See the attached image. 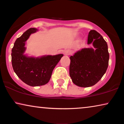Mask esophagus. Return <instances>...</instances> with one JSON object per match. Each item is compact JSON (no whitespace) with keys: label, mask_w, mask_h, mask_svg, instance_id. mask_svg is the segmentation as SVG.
I'll return each instance as SVG.
<instances>
[{"label":"esophagus","mask_w":124,"mask_h":124,"mask_svg":"<svg viewBox=\"0 0 124 124\" xmlns=\"http://www.w3.org/2000/svg\"><path fill=\"white\" fill-rule=\"evenodd\" d=\"M70 52L69 50H65V51H64V55H70Z\"/></svg>","instance_id":"1"}]
</instances>
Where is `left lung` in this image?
Instances as JSON below:
<instances>
[{
    "instance_id": "left-lung-1",
    "label": "left lung",
    "mask_w": 124,
    "mask_h": 124,
    "mask_svg": "<svg viewBox=\"0 0 124 124\" xmlns=\"http://www.w3.org/2000/svg\"><path fill=\"white\" fill-rule=\"evenodd\" d=\"M94 48H82L70 57L69 75L76 85L88 87L95 85L106 72L109 55L107 43L94 30L90 31L87 44Z\"/></svg>"
}]
</instances>
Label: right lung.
I'll use <instances>...</instances> for the list:
<instances>
[{
    "mask_svg": "<svg viewBox=\"0 0 124 124\" xmlns=\"http://www.w3.org/2000/svg\"><path fill=\"white\" fill-rule=\"evenodd\" d=\"M37 31V29L30 28L23 33L16 40L11 53L12 64L15 73L23 82L31 86H42L47 84L54 68L63 56L62 54L46 55L40 57L25 55V42L31 34Z\"/></svg>",
    "mask_w": 124,
    "mask_h": 124,
    "instance_id": "right-lung-1",
    "label": "right lung"
}]
</instances>
